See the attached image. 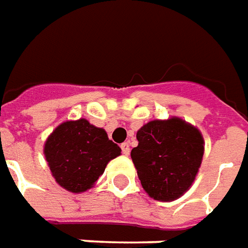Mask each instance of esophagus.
I'll return each mask as SVG.
<instances>
[{
    "label": "esophagus",
    "mask_w": 248,
    "mask_h": 248,
    "mask_svg": "<svg viewBox=\"0 0 248 248\" xmlns=\"http://www.w3.org/2000/svg\"><path fill=\"white\" fill-rule=\"evenodd\" d=\"M121 149H122V153H124V155H129V154H130L129 142H124V143L121 145Z\"/></svg>",
    "instance_id": "1"
}]
</instances>
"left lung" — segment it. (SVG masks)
<instances>
[{
	"mask_svg": "<svg viewBox=\"0 0 248 248\" xmlns=\"http://www.w3.org/2000/svg\"><path fill=\"white\" fill-rule=\"evenodd\" d=\"M137 140L131 160L149 196L170 202L189 189L204 154L196 127L180 118L152 121L138 130Z\"/></svg>",
	"mask_w": 248,
	"mask_h": 248,
	"instance_id": "obj_1",
	"label": "left lung"
}]
</instances>
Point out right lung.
I'll return each mask as SVG.
<instances>
[{
    "mask_svg": "<svg viewBox=\"0 0 248 248\" xmlns=\"http://www.w3.org/2000/svg\"><path fill=\"white\" fill-rule=\"evenodd\" d=\"M44 154L56 183L64 189L80 193L95 184L108 161L121 154V148L108 140L105 130L79 119L64 122L53 130Z\"/></svg>",
    "mask_w": 248,
    "mask_h": 248,
    "instance_id": "right-lung-1",
    "label": "right lung"
}]
</instances>
